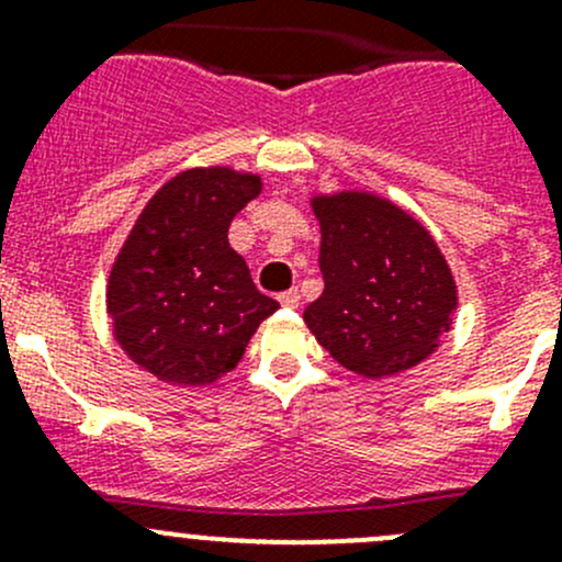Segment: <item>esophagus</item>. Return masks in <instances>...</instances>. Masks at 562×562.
I'll use <instances>...</instances> for the list:
<instances>
[{
    "instance_id": "1",
    "label": "esophagus",
    "mask_w": 562,
    "mask_h": 562,
    "mask_svg": "<svg viewBox=\"0 0 562 562\" xmlns=\"http://www.w3.org/2000/svg\"><path fill=\"white\" fill-rule=\"evenodd\" d=\"M277 302H280L285 310H296L299 304H302V296H299V291H285L277 296Z\"/></svg>"
}]
</instances>
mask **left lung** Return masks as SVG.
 Instances as JSON below:
<instances>
[{"instance_id":"left-lung-1","label":"left lung","mask_w":562,"mask_h":562,"mask_svg":"<svg viewBox=\"0 0 562 562\" xmlns=\"http://www.w3.org/2000/svg\"><path fill=\"white\" fill-rule=\"evenodd\" d=\"M323 293L304 323L323 350L361 378H394L427 361L457 313V280L422 220L367 190L313 192Z\"/></svg>"}]
</instances>
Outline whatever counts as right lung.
<instances>
[{
  "instance_id": "1",
  "label": "right lung",
  "mask_w": 562,
  "mask_h": 562,
  "mask_svg": "<svg viewBox=\"0 0 562 562\" xmlns=\"http://www.w3.org/2000/svg\"><path fill=\"white\" fill-rule=\"evenodd\" d=\"M260 190V173L187 168L149 198L119 247L105 313L119 348L157 381L179 389L220 381L280 310L228 241L234 217Z\"/></svg>"
}]
</instances>
